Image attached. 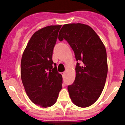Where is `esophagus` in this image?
I'll return each instance as SVG.
<instances>
[{"mask_svg": "<svg viewBox=\"0 0 125 125\" xmlns=\"http://www.w3.org/2000/svg\"><path fill=\"white\" fill-rule=\"evenodd\" d=\"M65 72H62V75L63 76H65Z\"/></svg>", "mask_w": 125, "mask_h": 125, "instance_id": "esophagus-1", "label": "esophagus"}]
</instances>
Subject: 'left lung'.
<instances>
[{"label": "left lung", "instance_id": "8db88e82", "mask_svg": "<svg viewBox=\"0 0 125 125\" xmlns=\"http://www.w3.org/2000/svg\"><path fill=\"white\" fill-rule=\"evenodd\" d=\"M68 41L77 63L74 83L68 86L70 97L78 107L93 105L101 95L105 84L108 65L104 44L91 26L82 23L64 24L59 39Z\"/></svg>", "mask_w": 125, "mask_h": 125}]
</instances>
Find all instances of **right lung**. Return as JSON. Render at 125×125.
<instances>
[{
  "label": "right lung",
  "mask_w": 125,
  "mask_h": 125,
  "mask_svg": "<svg viewBox=\"0 0 125 125\" xmlns=\"http://www.w3.org/2000/svg\"><path fill=\"white\" fill-rule=\"evenodd\" d=\"M62 25H51L32 34L22 55L21 78L26 93L35 104H55L62 89V76L52 61V53Z\"/></svg>",
  "instance_id": "right-lung-1"
}]
</instances>
